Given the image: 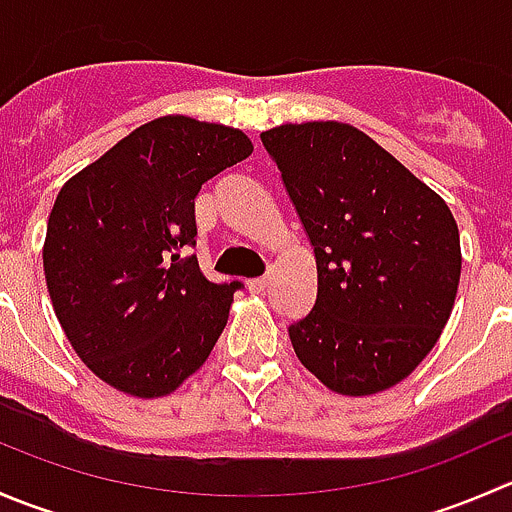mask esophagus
Returning a JSON list of instances; mask_svg holds the SVG:
<instances>
[{"label":"esophagus","instance_id":"1","mask_svg":"<svg viewBox=\"0 0 512 512\" xmlns=\"http://www.w3.org/2000/svg\"><path fill=\"white\" fill-rule=\"evenodd\" d=\"M247 289H250L252 294H262L267 289V280H265V277H257V280H247Z\"/></svg>","mask_w":512,"mask_h":512}]
</instances>
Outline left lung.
Instances as JSON below:
<instances>
[{
	"label": "left lung",
	"instance_id": "obj_1",
	"mask_svg": "<svg viewBox=\"0 0 512 512\" xmlns=\"http://www.w3.org/2000/svg\"><path fill=\"white\" fill-rule=\"evenodd\" d=\"M314 245L317 302L289 327L329 391L371 396L436 347L461 282L446 200L359 128L282 123L260 133Z\"/></svg>",
	"mask_w": 512,
	"mask_h": 512
}]
</instances>
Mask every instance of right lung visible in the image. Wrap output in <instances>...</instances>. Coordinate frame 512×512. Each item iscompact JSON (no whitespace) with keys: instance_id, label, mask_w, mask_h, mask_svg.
Listing matches in <instances>:
<instances>
[{"instance_id":"1","label":"right lung","mask_w":512,"mask_h":512,"mask_svg":"<svg viewBox=\"0 0 512 512\" xmlns=\"http://www.w3.org/2000/svg\"><path fill=\"white\" fill-rule=\"evenodd\" d=\"M252 153L240 128L160 116L61 185L44 277L76 356L116 391L168 396L205 364L240 282L200 272L195 198Z\"/></svg>"}]
</instances>
